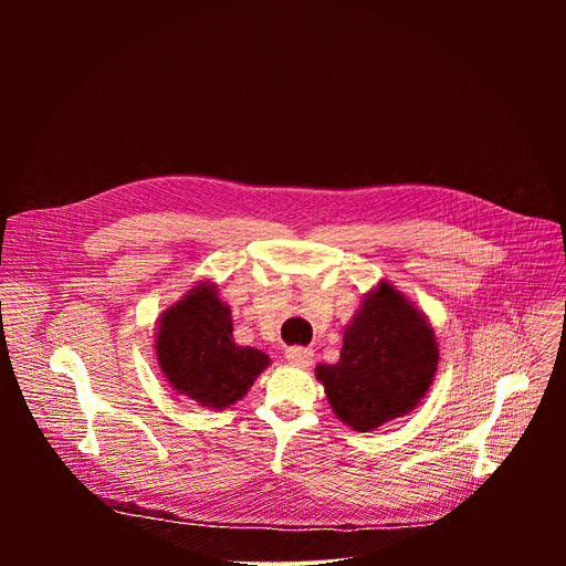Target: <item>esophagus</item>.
I'll list each match as a JSON object with an SVG mask.
<instances>
[{
  "mask_svg": "<svg viewBox=\"0 0 566 566\" xmlns=\"http://www.w3.org/2000/svg\"><path fill=\"white\" fill-rule=\"evenodd\" d=\"M286 360L295 367H308L313 363V349H308V347H289L286 349Z\"/></svg>",
  "mask_w": 566,
  "mask_h": 566,
  "instance_id": "1",
  "label": "esophagus"
}]
</instances>
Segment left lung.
<instances>
[{
	"label": "left lung",
	"mask_w": 566,
	"mask_h": 566,
	"mask_svg": "<svg viewBox=\"0 0 566 566\" xmlns=\"http://www.w3.org/2000/svg\"><path fill=\"white\" fill-rule=\"evenodd\" d=\"M439 347L428 315L380 280L345 327L340 360L317 365L334 415L358 432L410 415L428 394Z\"/></svg>",
	"instance_id": "1"
}]
</instances>
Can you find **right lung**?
<instances>
[{
  "instance_id": "obj_1",
  "label": "right lung",
  "mask_w": 566,
  "mask_h": 566,
  "mask_svg": "<svg viewBox=\"0 0 566 566\" xmlns=\"http://www.w3.org/2000/svg\"><path fill=\"white\" fill-rule=\"evenodd\" d=\"M154 349L170 387L217 412L244 398L271 365L264 352L232 340L230 306L208 280L160 313Z\"/></svg>"
}]
</instances>
